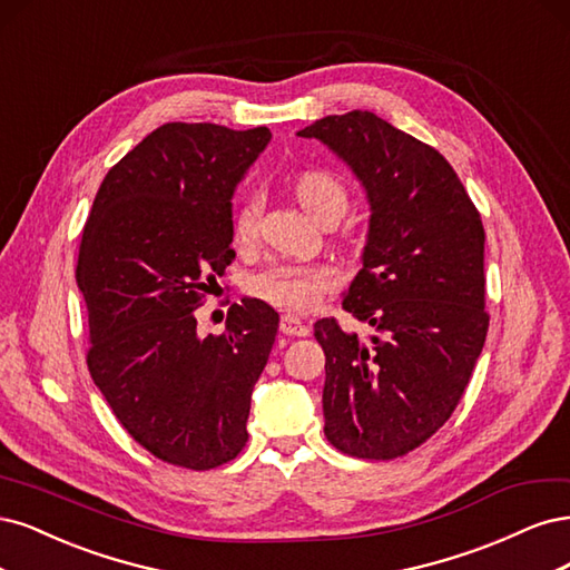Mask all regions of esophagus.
<instances>
[{"mask_svg": "<svg viewBox=\"0 0 570 570\" xmlns=\"http://www.w3.org/2000/svg\"><path fill=\"white\" fill-rule=\"evenodd\" d=\"M279 328L286 336H307L309 334V326L301 317H293V315H284L279 322Z\"/></svg>", "mask_w": 570, "mask_h": 570, "instance_id": "esophagus-1", "label": "esophagus"}]
</instances>
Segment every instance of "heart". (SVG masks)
<instances>
[{
    "mask_svg": "<svg viewBox=\"0 0 570 570\" xmlns=\"http://www.w3.org/2000/svg\"><path fill=\"white\" fill-rule=\"evenodd\" d=\"M298 204L317 223L338 219L347 208V191L343 181L326 170H305L293 181ZM263 204L258 196H248L234 215V242L238 246H253L258 238ZM338 277L328 265H291L279 263L255 272L246 282L250 298L267 303L284 312H307L315 307L326 291L336 286Z\"/></svg>",
    "mask_w": 570,
    "mask_h": 570,
    "instance_id": "1",
    "label": "heart"
}]
</instances>
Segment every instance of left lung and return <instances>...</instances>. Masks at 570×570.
<instances>
[{"label":"left lung","instance_id":"left-lung-1","mask_svg":"<svg viewBox=\"0 0 570 570\" xmlns=\"http://www.w3.org/2000/svg\"><path fill=\"white\" fill-rule=\"evenodd\" d=\"M320 139L372 206L362 269L343 309L374 334L315 324L326 355L324 435L343 454L395 459L445 424L488 336L485 232L462 179L433 146L370 111L326 116Z\"/></svg>","mask_w":570,"mask_h":570}]
</instances>
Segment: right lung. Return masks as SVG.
Listing matches in <instances>:
<instances>
[{"mask_svg":"<svg viewBox=\"0 0 570 570\" xmlns=\"http://www.w3.org/2000/svg\"><path fill=\"white\" fill-rule=\"evenodd\" d=\"M269 139L267 127L165 122L108 170L82 229L91 381L144 450L181 469L244 450L279 328L274 307L246 298L223 334H196V307L234 261V189Z\"/></svg>","mask_w":570,"mask_h":570,"instance_id":"right-lung-1","label":"right lung"}]
</instances>
